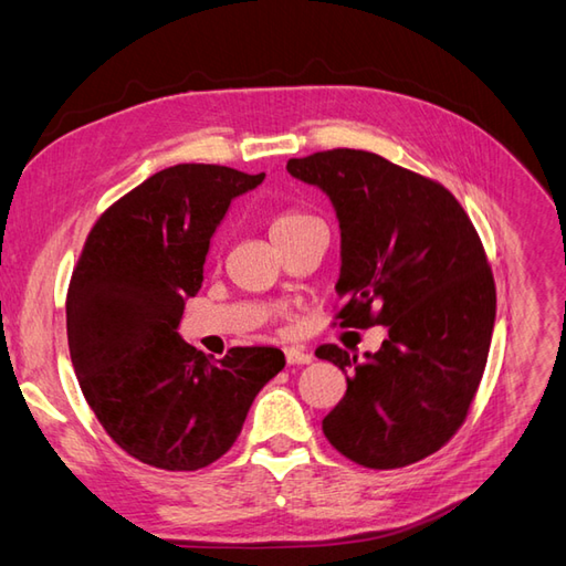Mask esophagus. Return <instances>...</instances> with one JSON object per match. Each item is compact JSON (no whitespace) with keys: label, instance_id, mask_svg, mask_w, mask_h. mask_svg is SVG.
Listing matches in <instances>:
<instances>
[{"label":"esophagus","instance_id":"esophagus-1","mask_svg":"<svg viewBox=\"0 0 566 566\" xmlns=\"http://www.w3.org/2000/svg\"><path fill=\"white\" fill-rule=\"evenodd\" d=\"M312 352H306L304 347H287L285 349V361L290 366H304V364H312Z\"/></svg>","mask_w":566,"mask_h":566}]
</instances>
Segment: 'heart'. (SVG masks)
Listing matches in <instances>:
<instances>
[{
	"mask_svg": "<svg viewBox=\"0 0 566 566\" xmlns=\"http://www.w3.org/2000/svg\"><path fill=\"white\" fill-rule=\"evenodd\" d=\"M312 221H318V219L302 212V210H281L276 217L271 219L273 241H276V238H281V235L293 233V231H297V229H302L306 224H312Z\"/></svg>",
	"mask_w": 566,
	"mask_h": 566,
	"instance_id": "b5f03b06",
	"label": "heart"
}]
</instances>
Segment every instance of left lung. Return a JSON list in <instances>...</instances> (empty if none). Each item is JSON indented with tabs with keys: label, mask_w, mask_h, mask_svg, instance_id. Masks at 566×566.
Segmentation results:
<instances>
[{
	"label": "left lung",
	"mask_w": 566,
	"mask_h": 566,
	"mask_svg": "<svg viewBox=\"0 0 566 566\" xmlns=\"http://www.w3.org/2000/svg\"><path fill=\"white\" fill-rule=\"evenodd\" d=\"M331 196L342 231L339 328L387 325L366 361L321 345L347 375L323 434L358 465L397 470L432 455L465 422L495 321V283L474 224L447 186L368 150L290 158Z\"/></svg>",
	"instance_id": "left-lung-1"
}]
</instances>
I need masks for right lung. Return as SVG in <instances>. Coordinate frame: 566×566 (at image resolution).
Wrapping results in <instances>:
<instances>
[{"mask_svg": "<svg viewBox=\"0 0 566 566\" xmlns=\"http://www.w3.org/2000/svg\"><path fill=\"white\" fill-rule=\"evenodd\" d=\"M262 181L224 165L167 167L115 200L84 241L65 297L67 347L94 416L146 465H212L285 366L276 347H233L212 364L177 333L214 229Z\"/></svg>", "mask_w": 566, "mask_h": 566, "instance_id": "obj_1", "label": "right lung"}]
</instances>
